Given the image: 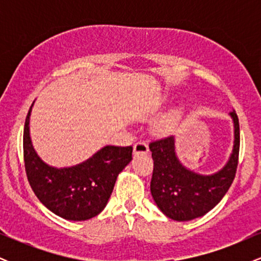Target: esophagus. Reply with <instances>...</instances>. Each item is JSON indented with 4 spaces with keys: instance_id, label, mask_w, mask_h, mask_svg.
I'll use <instances>...</instances> for the list:
<instances>
[{
    "instance_id": "esophagus-1",
    "label": "esophagus",
    "mask_w": 261,
    "mask_h": 261,
    "mask_svg": "<svg viewBox=\"0 0 261 261\" xmlns=\"http://www.w3.org/2000/svg\"><path fill=\"white\" fill-rule=\"evenodd\" d=\"M148 149V143L146 141H139L137 143H135L134 146V153H147Z\"/></svg>"
}]
</instances>
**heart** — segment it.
<instances>
[{
	"label": "heart",
	"instance_id": "1",
	"mask_svg": "<svg viewBox=\"0 0 261 261\" xmlns=\"http://www.w3.org/2000/svg\"><path fill=\"white\" fill-rule=\"evenodd\" d=\"M179 119H180V112H179V110H173V112L164 115L163 118L158 121L157 128L161 133H168V131H170L175 126L176 122L179 121Z\"/></svg>",
	"mask_w": 261,
	"mask_h": 261
}]
</instances>
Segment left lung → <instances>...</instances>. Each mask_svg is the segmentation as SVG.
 I'll use <instances>...</instances> for the list:
<instances>
[{
    "label": "left lung",
    "instance_id": "left-lung-1",
    "mask_svg": "<svg viewBox=\"0 0 261 261\" xmlns=\"http://www.w3.org/2000/svg\"><path fill=\"white\" fill-rule=\"evenodd\" d=\"M234 126V142L226 166L214 174L202 175L188 169L175 153L174 136L149 143L153 158L151 194L158 208L174 221H190L211 211L226 195L236 176L239 155V121L229 113Z\"/></svg>",
    "mask_w": 261,
    "mask_h": 261
}]
</instances>
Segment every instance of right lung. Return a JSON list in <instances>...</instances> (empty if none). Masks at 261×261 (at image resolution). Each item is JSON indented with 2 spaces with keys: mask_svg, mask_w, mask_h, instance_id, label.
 <instances>
[{
  "mask_svg": "<svg viewBox=\"0 0 261 261\" xmlns=\"http://www.w3.org/2000/svg\"><path fill=\"white\" fill-rule=\"evenodd\" d=\"M25 119L23 153L28 181L45 207L70 221H86L107 206L119 173L133 160V147L106 146L91 158L66 168H55L40 160L32 145L29 118Z\"/></svg>",
  "mask_w": 261,
  "mask_h": 261,
  "instance_id": "1",
  "label": "right lung"
}]
</instances>
